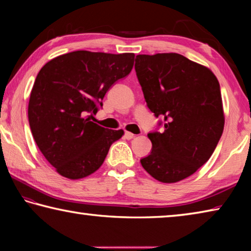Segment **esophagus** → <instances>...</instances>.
<instances>
[{
    "label": "esophagus",
    "mask_w": 251,
    "mask_h": 251,
    "mask_svg": "<svg viewBox=\"0 0 251 251\" xmlns=\"http://www.w3.org/2000/svg\"><path fill=\"white\" fill-rule=\"evenodd\" d=\"M134 137H135V135L133 133H130V131H125V138L126 139H131Z\"/></svg>",
    "instance_id": "34e87169"
}]
</instances>
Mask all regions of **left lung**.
Returning <instances> with one entry per match:
<instances>
[{
  "label": "left lung",
  "mask_w": 251,
  "mask_h": 251,
  "mask_svg": "<svg viewBox=\"0 0 251 251\" xmlns=\"http://www.w3.org/2000/svg\"><path fill=\"white\" fill-rule=\"evenodd\" d=\"M135 71L148 108L164 126L148 134L152 147L142 166L161 182L185 179L210 158L223 135L218 79L177 53L137 55Z\"/></svg>",
  "instance_id": "8db88e82"
}]
</instances>
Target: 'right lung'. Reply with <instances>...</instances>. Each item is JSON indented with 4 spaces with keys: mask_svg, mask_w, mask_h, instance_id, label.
<instances>
[{
    "mask_svg": "<svg viewBox=\"0 0 251 251\" xmlns=\"http://www.w3.org/2000/svg\"><path fill=\"white\" fill-rule=\"evenodd\" d=\"M135 54L75 50L50 59L34 82L28 123L36 145L59 175L79 179L99 169L110 145L124 130L104 128L90 120L104 96L126 77Z\"/></svg>",
    "mask_w": 251,
    "mask_h": 251,
    "instance_id": "add662e5",
    "label": "right lung"
}]
</instances>
